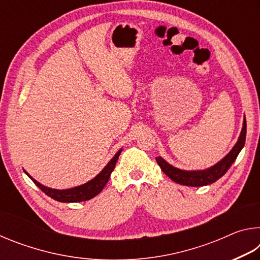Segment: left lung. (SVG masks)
Listing matches in <instances>:
<instances>
[{
  "mask_svg": "<svg viewBox=\"0 0 260 260\" xmlns=\"http://www.w3.org/2000/svg\"><path fill=\"white\" fill-rule=\"evenodd\" d=\"M245 136H246V121L244 118L243 127H242L241 135L239 138V141L232 149L231 152L223 158L222 160H220L218 164L210 167L208 170L203 171H182L179 170L177 167H173L170 165L169 162H166L161 157H157L156 160L158 165L160 166L162 172H164L167 177L171 178L174 182L183 184V186H191V187H201L206 186V184L213 183L219 180L220 178L225 174L230 167L232 166L233 162L235 161L237 155L243 148L245 143Z\"/></svg>",
  "mask_w": 260,
  "mask_h": 260,
  "instance_id": "1",
  "label": "left lung"
}]
</instances>
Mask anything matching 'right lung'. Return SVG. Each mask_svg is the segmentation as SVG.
I'll return each mask as SVG.
<instances>
[{
	"mask_svg": "<svg viewBox=\"0 0 260 260\" xmlns=\"http://www.w3.org/2000/svg\"><path fill=\"white\" fill-rule=\"evenodd\" d=\"M120 152L121 150L118 151L112 159L109 161V164L102 170V172L99 175H96V177L93 180H90L89 182L76 188L65 189V190H57V189H51L46 186H42L41 183H39L37 180H34L30 175H28L26 172L25 173L32 179V181L37 184L46 195L51 197L52 200L63 202V203H77V202H83L93 199V197H95L98 193L102 191V189L109 181V178L110 175H111L112 171L114 170V166H116V162L118 160V157L120 155Z\"/></svg>",
	"mask_w": 260,
	"mask_h": 260,
	"instance_id": "obj_1",
	"label": "right lung"
}]
</instances>
